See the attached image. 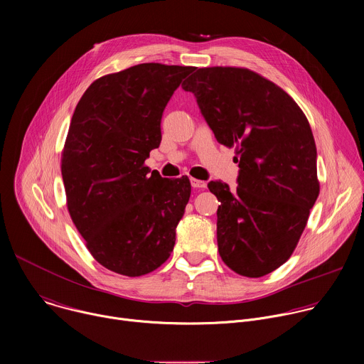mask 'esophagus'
Segmentation results:
<instances>
[{
	"mask_svg": "<svg viewBox=\"0 0 364 364\" xmlns=\"http://www.w3.org/2000/svg\"><path fill=\"white\" fill-rule=\"evenodd\" d=\"M190 183L194 188H204L205 187V181H201V180H197V178H190Z\"/></svg>",
	"mask_w": 364,
	"mask_h": 364,
	"instance_id": "esophagus-1",
	"label": "esophagus"
}]
</instances>
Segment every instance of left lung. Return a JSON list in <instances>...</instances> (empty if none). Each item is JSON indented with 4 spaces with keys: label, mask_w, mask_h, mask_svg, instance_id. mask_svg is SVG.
Segmentation results:
<instances>
[{
    "label": "left lung",
    "mask_w": 364,
    "mask_h": 364,
    "mask_svg": "<svg viewBox=\"0 0 364 364\" xmlns=\"http://www.w3.org/2000/svg\"><path fill=\"white\" fill-rule=\"evenodd\" d=\"M181 87L216 139L236 146L237 187L210 181L218 197V246L236 274L259 278L292 255L320 183L308 119L274 82L242 68L196 69Z\"/></svg>",
    "instance_id": "8db88e82"
}]
</instances>
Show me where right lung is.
<instances>
[{
	"instance_id": "obj_1",
	"label": "right lung",
	"mask_w": 364,
	"mask_h": 364,
	"mask_svg": "<svg viewBox=\"0 0 364 364\" xmlns=\"http://www.w3.org/2000/svg\"><path fill=\"white\" fill-rule=\"evenodd\" d=\"M196 68L142 63L102 76L76 105L62 154L70 218L96 261L141 277L160 268L176 243L191 186L144 166L161 142V118Z\"/></svg>"
}]
</instances>
